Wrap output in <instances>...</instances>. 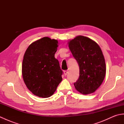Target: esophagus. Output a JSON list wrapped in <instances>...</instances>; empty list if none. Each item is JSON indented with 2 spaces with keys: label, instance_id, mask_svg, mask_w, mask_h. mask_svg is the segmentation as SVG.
I'll return each mask as SVG.
<instances>
[{
  "label": "esophagus",
  "instance_id": "34e87169",
  "mask_svg": "<svg viewBox=\"0 0 124 124\" xmlns=\"http://www.w3.org/2000/svg\"><path fill=\"white\" fill-rule=\"evenodd\" d=\"M67 73H68V71H67V70L64 71V75L65 76L67 75Z\"/></svg>",
  "mask_w": 124,
  "mask_h": 124
}]
</instances>
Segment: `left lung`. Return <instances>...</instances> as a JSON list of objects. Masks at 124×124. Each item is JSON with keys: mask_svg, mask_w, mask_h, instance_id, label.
Masks as SVG:
<instances>
[{"mask_svg": "<svg viewBox=\"0 0 124 124\" xmlns=\"http://www.w3.org/2000/svg\"><path fill=\"white\" fill-rule=\"evenodd\" d=\"M73 56L79 67V77L74 86L84 95L93 93L101 86L106 73V65L102 50L95 41L78 36L68 43Z\"/></svg>", "mask_w": 124, "mask_h": 124, "instance_id": "left-lung-1", "label": "left lung"}]
</instances>
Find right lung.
<instances>
[{"mask_svg": "<svg viewBox=\"0 0 124 124\" xmlns=\"http://www.w3.org/2000/svg\"><path fill=\"white\" fill-rule=\"evenodd\" d=\"M58 41L47 37L31 43L23 56L22 74L27 87L36 96H51L62 80V71L55 58Z\"/></svg>", "mask_w": 124, "mask_h": 124, "instance_id": "1", "label": "right lung"}]
</instances>
